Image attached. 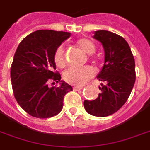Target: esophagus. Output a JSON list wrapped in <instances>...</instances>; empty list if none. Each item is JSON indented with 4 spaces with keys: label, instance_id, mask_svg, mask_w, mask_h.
<instances>
[{
    "label": "esophagus",
    "instance_id": "1",
    "mask_svg": "<svg viewBox=\"0 0 150 150\" xmlns=\"http://www.w3.org/2000/svg\"><path fill=\"white\" fill-rule=\"evenodd\" d=\"M83 88V86H74V89L75 90H81Z\"/></svg>",
    "mask_w": 150,
    "mask_h": 150
}]
</instances>
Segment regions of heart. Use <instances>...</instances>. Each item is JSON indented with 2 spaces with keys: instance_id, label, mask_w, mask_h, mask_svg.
I'll use <instances>...</instances> for the list:
<instances>
[{
  "instance_id": "1",
  "label": "heart",
  "mask_w": 150,
  "mask_h": 150,
  "mask_svg": "<svg viewBox=\"0 0 150 150\" xmlns=\"http://www.w3.org/2000/svg\"><path fill=\"white\" fill-rule=\"evenodd\" d=\"M77 45L84 52L91 55L96 50L95 44L88 39L82 38L77 41ZM55 62L56 65L62 67L65 65V55L64 48L59 47L55 53ZM95 75V70L90 66L71 67L64 72V80L69 83L82 85Z\"/></svg>"
}]
</instances>
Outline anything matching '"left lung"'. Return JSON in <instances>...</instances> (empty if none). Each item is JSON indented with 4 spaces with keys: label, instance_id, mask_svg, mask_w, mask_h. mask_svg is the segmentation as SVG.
I'll use <instances>...</instances> for the list:
<instances>
[{
    "label": "left lung",
    "instance_id": "obj_1",
    "mask_svg": "<svg viewBox=\"0 0 150 150\" xmlns=\"http://www.w3.org/2000/svg\"><path fill=\"white\" fill-rule=\"evenodd\" d=\"M93 38L103 44L105 52L104 64L97 75L103 84L96 99L84 101V108L93 116L106 117L128 99L136 79L135 61L128 43L120 35L100 30L95 31Z\"/></svg>",
    "mask_w": 150,
    "mask_h": 150
}]
</instances>
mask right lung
<instances>
[{
    "label": "right lung",
    "instance_id": "obj_1",
    "mask_svg": "<svg viewBox=\"0 0 150 150\" xmlns=\"http://www.w3.org/2000/svg\"><path fill=\"white\" fill-rule=\"evenodd\" d=\"M70 35L66 32L38 30L19 44L11 67V81L16 100L31 116L48 118L57 115L63 109L64 95L73 90L53 71L55 52ZM52 80L59 83L57 88L48 86Z\"/></svg>",
    "mask_w": 150,
    "mask_h": 150
}]
</instances>
